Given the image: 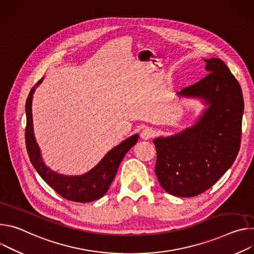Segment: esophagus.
<instances>
[{"label": "esophagus", "mask_w": 254, "mask_h": 254, "mask_svg": "<svg viewBox=\"0 0 254 254\" xmlns=\"http://www.w3.org/2000/svg\"><path fill=\"white\" fill-rule=\"evenodd\" d=\"M153 135H154V132H153V130H152L151 128H145V129H143L142 132H141V134H140V136H141V138H142L143 140H148V139H150Z\"/></svg>", "instance_id": "1"}]
</instances>
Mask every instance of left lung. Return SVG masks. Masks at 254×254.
I'll use <instances>...</instances> for the list:
<instances>
[{
	"label": "left lung",
	"mask_w": 254,
	"mask_h": 254,
	"mask_svg": "<svg viewBox=\"0 0 254 254\" xmlns=\"http://www.w3.org/2000/svg\"><path fill=\"white\" fill-rule=\"evenodd\" d=\"M204 62L210 73L178 95L202 99L208 108L191 127L153 140L160 186L184 198L210 189L233 164L241 142L244 101L240 84L221 60Z\"/></svg>",
	"instance_id": "left-lung-1"
}]
</instances>
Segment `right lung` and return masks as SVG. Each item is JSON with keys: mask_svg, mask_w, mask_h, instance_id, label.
<instances>
[{"mask_svg": "<svg viewBox=\"0 0 254 254\" xmlns=\"http://www.w3.org/2000/svg\"><path fill=\"white\" fill-rule=\"evenodd\" d=\"M43 77L31 89L27 98L26 111V148L30 161L39 176L64 199L77 203H89L98 200L108 191L110 185L115 179L118 167L129 149L138 140V134L125 139L119 145L111 149L104 158L87 174L81 176H64L51 171L41 157L40 149L34 137L32 120V99L36 87Z\"/></svg>", "mask_w": 254, "mask_h": 254, "instance_id": "add662e5", "label": "right lung"}]
</instances>
